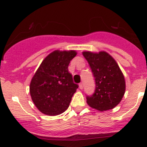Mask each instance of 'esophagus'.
<instances>
[{
  "instance_id": "1",
  "label": "esophagus",
  "mask_w": 147,
  "mask_h": 147,
  "mask_svg": "<svg viewBox=\"0 0 147 147\" xmlns=\"http://www.w3.org/2000/svg\"><path fill=\"white\" fill-rule=\"evenodd\" d=\"M79 87H80V90H82V89H83V83L82 82L80 83Z\"/></svg>"
}]
</instances>
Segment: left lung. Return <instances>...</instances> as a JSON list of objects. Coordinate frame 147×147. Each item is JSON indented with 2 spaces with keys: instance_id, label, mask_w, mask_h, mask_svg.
Returning a JSON list of instances; mask_svg holds the SVG:
<instances>
[{
  "instance_id": "8db88e82",
  "label": "left lung",
  "mask_w": 147,
  "mask_h": 147,
  "mask_svg": "<svg viewBox=\"0 0 147 147\" xmlns=\"http://www.w3.org/2000/svg\"><path fill=\"white\" fill-rule=\"evenodd\" d=\"M82 55L91 67L96 85L94 94L87 97V105L100 112L113 109L121 102L126 90L119 65L105 51H84Z\"/></svg>"
}]
</instances>
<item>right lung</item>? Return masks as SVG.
<instances>
[{
  "instance_id": "1",
  "label": "right lung",
  "mask_w": 147,
  "mask_h": 147,
  "mask_svg": "<svg viewBox=\"0 0 147 147\" xmlns=\"http://www.w3.org/2000/svg\"><path fill=\"white\" fill-rule=\"evenodd\" d=\"M75 50H55L42 60L30 84L31 99L38 110L49 116L63 113L78 85L73 82L68 65Z\"/></svg>"
}]
</instances>
